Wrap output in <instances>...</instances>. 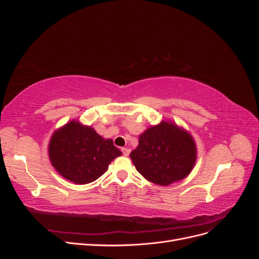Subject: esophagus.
Here are the masks:
<instances>
[{
    "mask_svg": "<svg viewBox=\"0 0 259 259\" xmlns=\"http://www.w3.org/2000/svg\"><path fill=\"white\" fill-rule=\"evenodd\" d=\"M121 150H122V152H123V154H124L125 156H127V155L130 154V152H131V150H130L128 148H122Z\"/></svg>",
    "mask_w": 259,
    "mask_h": 259,
    "instance_id": "esophagus-1",
    "label": "esophagus"
}]
</instances>
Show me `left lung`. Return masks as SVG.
<instances>
[{
	"mask_svg": "<svg viewBox=\"0 0 259 259\" xmlns=\"http://www.w3.org/2000/svg\"><path fill=\"white\" fill-rule=\"evenodd\" d=\"M130 156L147 180L168 186L191 173L197 162V146L184 127L173 121H161L139 135L138 146Z\"/></svg>",
	"mask_w": 259,
	"mask_h": 259,
	"instance_id": "8db88e82",
	"label": "left lung"
}]
</instances>
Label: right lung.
I'll list each match as a JSON object with an SVG mask.
<instances>
[{"label": "right lung", "mask_w": 259, "mask_h": 259, "mask_svg": "<svg viewBox=\"0 0 259 259\" xmlns=\"http://www.w3.org/2000/svg\"><path fill=\"white\" fill-rule=\"evenodd\" d=\"M122 152L112 139L101 137L92 126L71 120L53 133L49 144L55 170L76 185L95 182Z\"/></svg>", "instance_id": "right-lung-1"}]
</instances>
